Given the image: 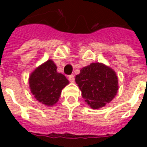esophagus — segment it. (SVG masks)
<instances>
[{"label": "esophagus", "mask_w": 147, "mask_h": 147, "mask_svg": "<svg viewBox=\"0 0 147 147\" xmlns=\"http://www.w3.org/2000/svg\"><path fill=\"white\" fill-rule=\"evenodd\" d=\"M68 80H69L70 82L73 83L74 81H75V76H74L73 75H70V76H68Z\"/></svg>", "instance_id": "esophagus-1"}]
</instances>
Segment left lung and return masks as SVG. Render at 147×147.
<instances>
[{
    "instance_id": "left-lung-1",
    "label": "left lung",
    "mask_w": 147,
    "mask_h": 147,
    "mask_svg": "<svg viewBox=\"0 0 147 147\" xmlns=\"http://www.w3.org/2000/svg\"><path fill=\"white\" fill-rule=\"evenodd\" d=\"M76 82L82 97L93 109L110 102L118 90V80L112 68L100 63H92L80 70Z\"/></svg>"
}]
</instances>
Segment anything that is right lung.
Segmentation results:
<instances>
[{"label": "right lung", "instance_id": "add662e5", "mask_svg": "<svg viewBox=\"0 0 147 147\" xmlns=\"http://www.w3.org/2000/svg\"><path fill=\"white\" fill-rule=\"evenodd\" d=\"M68 83L66 77L57 71V66L51 60L34 71L29 80L30 90L34 98L48 106L57 102L61 90Z\"/></svg>", "mask_w": 147, "mask_h": 147}]
</instances>
